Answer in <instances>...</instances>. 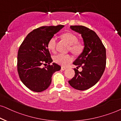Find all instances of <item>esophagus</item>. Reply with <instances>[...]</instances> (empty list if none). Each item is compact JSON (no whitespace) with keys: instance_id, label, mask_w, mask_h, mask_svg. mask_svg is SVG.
Returning a JSON list of instances; mask_svg holds the SVG:
<instances>
[{"instance_id":"1","label":"esophagus","mask_w":121,"mask_h":121,"mask_svg":"<svg viewBox=\"0 0 121 121\" xmlns=\"http://www.w3.org/2000/svg\"><path fill=\"white\" fill-rule=\"evenodd\" d=\"M67 69L66 67H62V68H61V69L63 70H65Z\"/></svg>"}]
</instances>
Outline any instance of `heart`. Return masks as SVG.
Returning <instances> with one entry per match:
<instances>
[{"instance_id":"b5f03b06","label":"heart","mask_w":121,"mask_h":121,"mask_svg":"<svg viewBox=\"0 0 121 121\" xmlns=\"http://www.w3.org/2000/svg\"><path fill=\"white\" fill-rule=\"evenodd\" d=\"M63 38L68 42L70 45V49L74 53H79L81 51L82 45L81 43L77 42V38L74 34L71 33H67L63 35ZM57 36L54 35L51 38L47 44V47L50 51L54 52L56 51V45L57 43ZM73 57L69 54H64L62 53H59L55 55L53 57L54 62L59 65L65 66L73 60Z\"/></svg>"}]
</instances>
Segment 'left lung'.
<instances>
[{"instance_id": "8db88e82", "label": "left lung", "mask_w": 121, "mask_h": 121, "mask_svg": "<svg viewBox=\"0 0 121 121\" xmlns=\"http://www.w3.org/2000/svg\"><path fill=\"white\" fill-rule=\"evenodd\" d=\"M70 29L81 34L83 40L84 48L78 58L73 62L81 67L82 71L77 69L74 77L68 81L74 89L84 91L95 85L101 78L106 65V51L97 34L92 30L82 26H71Z\"/></svg>"}]
</instances>
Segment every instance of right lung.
<instances>
[{
  "instance_id": "obj_1",
  "label": "right lung",
  "mask_w": 121,
  "mask_h": 121,
  "mask_svg": "<svg viewBox=\"0 0 121 121\" xmlns=\"http://www.w3.org/2000/svg\"><path fill=\"white\" fill-rule=\"evenodd\" d=\"M64 27L44 26L29 33L20 45L18 52L17 69L23 83L31 91L40 92L49 87L54 72L60 69L53 63L47 44L51 37ZM48 65L42 67V65Z\"/></svg>"
}]
</instances>
